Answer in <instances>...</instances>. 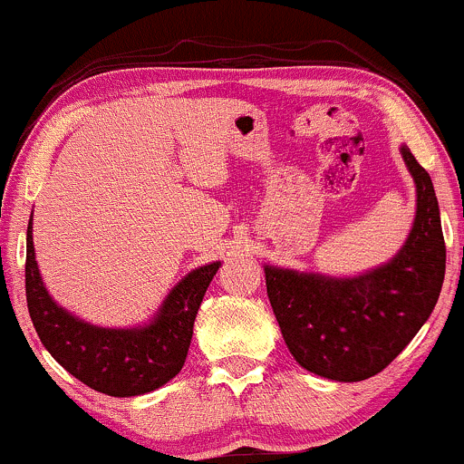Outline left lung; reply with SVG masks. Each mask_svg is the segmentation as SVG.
Here are the masks:
<instances>
[{"mask_svg": "<svg viewBox=\"0 0 464 464\" xmlns=\"http://www.w3.org/2000/svg\"><path fill=\"white\" fill-rule=\"evenodd\" d=\"M416 182V220L401 253L353 279L266 266V293L290 354L333 381L379 374L434 310L445 279V237L431 178L403 147Z\"/></svg>", "mask_w": 464, "mask_h": 464, "instance_id": "8db88e82", "label": "left lung"}]
</instances>
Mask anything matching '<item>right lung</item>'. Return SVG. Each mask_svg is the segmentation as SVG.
Masks as SVG:
<instances>
[{
  "instance_id": "1",
  "label": "right lung",
  "mask_w": 464,
  "mask_h": 464,
  "mask_svg": "<svg viewBox=\"0 0 464 464\" xmlns=\"http://www.w3.org/2000/svg\"><path fill=\"white\" fill-rule=\"evenodd\" d=\"M220 262L196 268L171 290L150 325L114 330L65 313L45 290L33 246V218L25 233V299L34 330L50 354L88 388L108 396H139L180 372L193 322Z\"/></svg>"
}]
</instances>
